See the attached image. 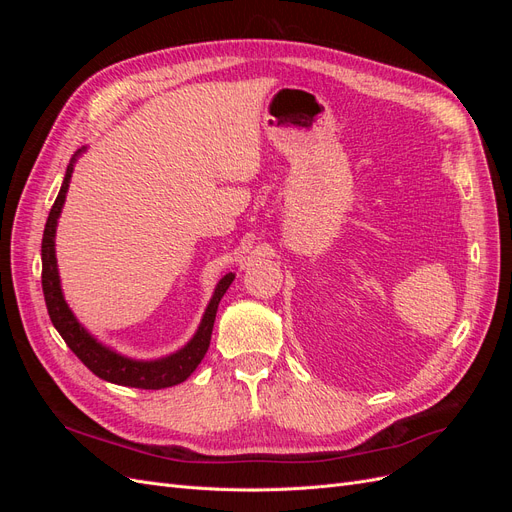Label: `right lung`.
Here are the masks:
<instances>
[{
	"label": "right lung",
	"instance_id": "1",
	"mask_svg": "<svg viewBox=\"0 0 512 512\" xmlns=\"http://www.w3.org/2000/svg\"><path fill=\"white\" fill-rule=\"evenodd\" d=\"M85 151L87 147L79 149L72 156L66 168L64 183H61L55 205L49 213V220H46L44 235H42V292H44L46 309H49L53 327L61 337H64L68 348L83 361V365L106 382L132 386V389H149V391H158V389H166V386L181 384L183 380H188L192 376V371L200 365V361L205 359L209 342H211L215 314H218V305L226 294L228 286L232 284V280H235V273H226L218 282V286H215L213 297L209 299L203 318H200L196 333L192 335L190 342L183 348H179L177 352L160 356V359L145 361V359H132V356H126L113 350L111 346L102 344L98 337H94L83 327L79 318L74 316L70 305L66 303L64 290H61V280H59L57 256H55L57 222H59L61 209H64V203H66V194L70 188L74 166Z\"/></svg>",
	"mask_w": 512,
	"mask_h": 512
}]
</instances>
